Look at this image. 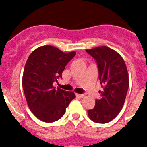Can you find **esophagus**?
<instances>
[{
    "label": "esophagus",
    "mask_w": 147,
    "mask_h": 147,
    "mask_svg": "<svg viewBox=\"0 0 147 147\" xmlns=\"http://www.w3.org/2000/svg\"><path fill=\"white\" fill-rule=\"evenodd\" d=\"M75 96L77 97H78V98H82L83 97V94H75Z\"/></svg>",
    "instance_id": "esophagus-1"
}]
</instances>
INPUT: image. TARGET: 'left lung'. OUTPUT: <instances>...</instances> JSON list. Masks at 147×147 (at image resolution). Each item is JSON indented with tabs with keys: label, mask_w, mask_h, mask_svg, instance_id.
I'll return each instance as SVG.
<instances>
[{
	"label": "left lung",
	"mask_w": 147,
	"mask_h": 147,
	"mask_svg": "<svg viewBox=\"0 0 147 147\" xmlns=\"http://www.w3.org/2000/svg\"><path fill=\"white\" fill-rule=\"evenodd\" d=\"M96 60L99 79L103 88L101 98L88 110L89 118L96 123L109 122L119 113L129 88V76L125 61L118 53L106 46L86 50Z\"/></svg>",
	"instance_id": "1"
}]
</instances>
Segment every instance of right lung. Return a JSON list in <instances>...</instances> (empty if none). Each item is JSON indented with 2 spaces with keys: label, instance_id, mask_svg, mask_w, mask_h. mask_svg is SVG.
Masks as SVG:
<instances>
[{
  "label": "right lung",
  "instance_id": "obj_1",
  "mask_svg": "<svg viewBox=\"0 0 147 147\" xmlns=\"http://www.w3.org/2000/svg\"><path fill=\"white\" fill-rule=\"evenodd\" d=\"M75 51L64 53L51 45L41 46L29 55L22 75V88L31 111L41 121L53 122L65 113L75 97L53 86L62 78L65 66L75 55Z\"/></svg>",
  "mask_w": 147,
  "mask_h": 147
}]
</instances>
